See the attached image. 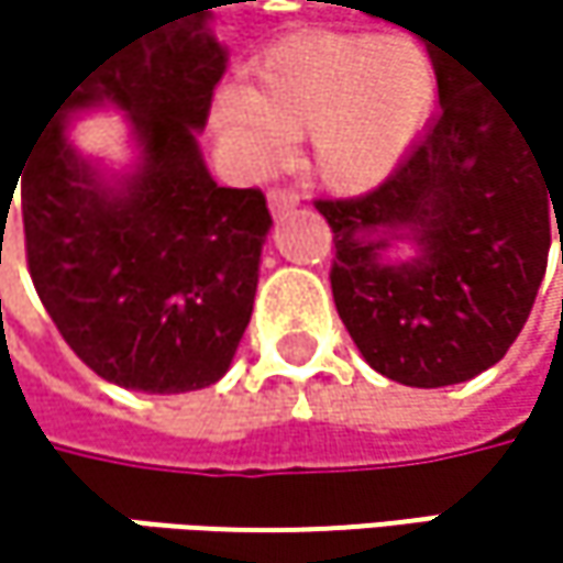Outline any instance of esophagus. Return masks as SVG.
Listing matches in <instances>:
<instances>
[{
    "label": "esophagus",
    "mask_w": 563,
    "mask_h": 563,
    "mask_svg": "<svg viewBox=\"0 0 563 563\" xmlns=\"http://www.w3.org/2000/svg\"><path fill=\"white\" fill-rule=\"evenodd\" d=\"M267 205H271V214H274V218H283V214H289V211L299 208V195H296V191L274 188V191L267 195Z\"/></svg>",
    "instance_id": "esophagus-1"
}]
</instances>
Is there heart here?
I'll list each match as a JSON object with an SVG mask.
<instances>
[{"label":"heart","instance_id":"b5f03b06","mask_svg":"<svg viewBox=\"0 0 563 563\" xmlns=\"http://www.w3.org/2000/svg\"><path fill=\"white\" fill-rule=\"evenodd\" d=\"M437 103V67L407 35H309L267 55L254 87L214 97L211 130L244 172H267L283 140H302V169L339 195L391 175Z\"/></svg>","mask_w":563,"mask_h":563}]
</instances>
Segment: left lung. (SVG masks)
<instances>
[{
	"label": "left lung",
	"instance_id": "1",
	"mask_svg": "<svg viewBox=\"0 0 563 563\" xmlns=\"http://www.w3.org/2000/svg\"><path fill=\"white\" fill-rule=\"evenodd\" d=\"M427 55L440 113L407 159L362 198L316 201L335 234V309L362 358L407 388L460 385L506 355L563 205V150L551 153L450 48ZM397 246L411 254L391 258Z\"/></svg>",
	"mask_w": 563,
	"mask_h": 563
}]
</instances>
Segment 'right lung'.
Segmentation results:
<instances>
[{"label": "right lung", "mask_w": 563, "mask_h": 563, "mask_svg": "<svg viewBox=\"0 0 563 563\" xmlns=\"http://www.w3.org/2000/svg\"><path fill=\"white\" fill-rule=\"evenodd\" d=\"M224 67L211 12L140 35L70 84L19 172L32 283L77 358L126 391L221 382L254 312L267 198L221 188L198 146ZM93 109L128 117L130 167L69 143Z\"/></svg>", "instance_id": "obj_1"}]
</instances>
